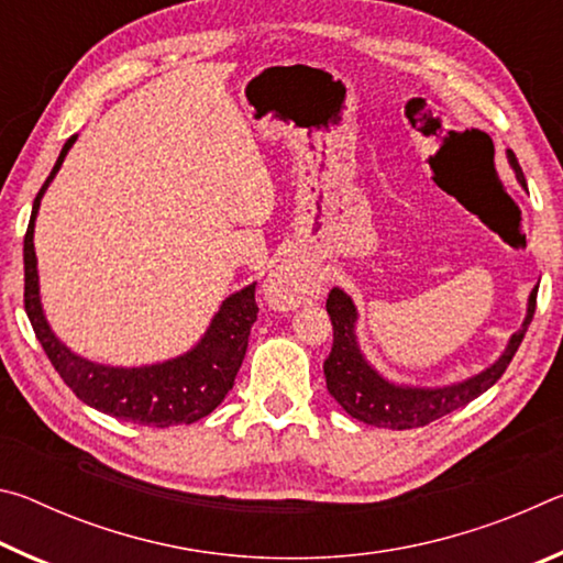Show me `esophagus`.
<instances>
[{"label": "esophagus", "mask_w": 563, "mask_h": 563, "mask_svg": "<svg viewBox=\"0 0 563 563\" xmlns=\"http://www.w3.org/2000/svg\"><path fill=\"white\" fill-rule=\"evenodd\" d=\"M312 288H316V283H312L310 271L295 261H285L265 280V300H268L271 308L290 310L298 308L302 300H308Z\"/></svg>", "instance_id": "1"}]
</instances>
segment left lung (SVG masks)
<instances>
[{"mask_svg": "<svg viewBox=\"0 0 563 563\" xmlns=\"http://www.w3.org/2000/svg\"><path fill=\"white\" fill-rule=\"evenodd\" d=\"M509 164L517 170V178L523 184V174L517 156L509 151ZM328 316L332 322V350L325 357V383L330 395L338 399L342 409L350 417L360 419L365 424L387 427V430H412V427H424L444 415L454 412L472 399L497 383L507 373L511 357L517 355L527 328L537 310V290H531L527 320L519 332H514L509 347L504 355L494 362L489 369L472 379H464L460 385L440 387V389H422V387H399L379 377L373 367L367 365L365 357L360 355L355 342V305L340 288H332L328 295Z\"/></svg>", "mask_w": 563, "mask_h": 563, "instance_id": "obj_1", "label": "left lung"}]
</instances>
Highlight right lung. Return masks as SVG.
I'll use <instances>...</instances> for the list:
<instances>
[{"instance_id":"obj_1","label":"right lung","mask_w":563,"mask_h":563,"mask_svg":"<svg viewBox=\"0 0 563 563\" xmlns=\"http://www.w3.org/2000/svg\"><path fill=\"white\" fill-rule=\"evenodd\" d=\"M74 141L76 133L64 144L49 178L36 194L30 228L24 235V310L30 316L34 335L42 342L46 357L52 360L66 387H71L81 402L99 412L146 427L198 422L223 402L228 389L235 383L238 369H241L247 335H251L253 322L258 320L255 285H247L221 305L206 338L194 350L176 360L161 362V365L131 369L103 367L66 350L54 338L42 312L34 255V218L46 186L56 176Z\"/></svg>"}]
</instances>
